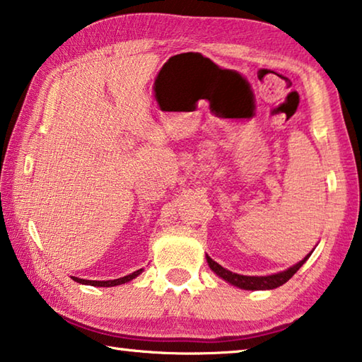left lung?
Wrapping results in <instances>:
<instances>
[{"instance_id":"left-lung-1","label":"left lung","mask_w":362,"mask_h":362,"mask_svg":"<svg viewBox=\"0 0 362 362\" xmlns=\"http://www.w3.org/2000/svg\"><path fill=\"white\" fill-rule=\"evenodd\" d=\"M310 255L311 254L306 255L303 260H300L293 267L287 268L286 272L269 274V276H244V274L233 273V272H230V269H226L222 265H218V263L214 262L209 255H206V259H207V263H209L212 272L216 273L217 276L225 279L226 283L240 287V289H246V291H267V289H276V287L287 283V281H289L293 274L297 273V269L302 267L306 260H308Z\"/></svg>"}]
</instances>
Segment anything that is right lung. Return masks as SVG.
<instances>
[{"mask_svg":"<svg viewBox=\"0 0 362 362\" xmlns=\"http://www.w3.org/2000/svg\"><path fill=\"white\" fill-rule=\"evenodd\" d=\"M144 269L140 268L137 272H134L131 274H127V276H122L119 279H110V281H89V279H81V278H75L71 276L73 281H76L79 284H88V286H95V287H112V286H119V284H124V283H129L134 278H137L140 273H142Z\"/></svg>","mask_w":362,"mask_h":362,"instance_id":"add662e5","label":"right lung"}]
</instances>
